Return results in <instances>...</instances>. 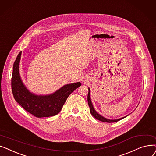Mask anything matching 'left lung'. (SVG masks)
Here are the masks:
<instances>
[{
    "label": "left lung",
    "mask_w": 156,
    "mask_h": 156,
    "mask_svg": "<svg viewBox=\"0 0 156 156\" xmlns=\"http://www.w3.org/2000/svg\"><path fill=\"white\" fill-rule=\"evenodd\" d=\"M88 90H89V92H88V94H87V103H88L89 107H90V112H91V115L94 118H96V119H98L102 122H115L118 121H120L121 119H123V118H121V119H115V120H110V119H106L105 117H102L100 114H98L97 112H96L93 108V106L92 105V103L91 101V98H90V89H88Z\"/></svg>",
    "instance_id": "1"
}]
</instances>
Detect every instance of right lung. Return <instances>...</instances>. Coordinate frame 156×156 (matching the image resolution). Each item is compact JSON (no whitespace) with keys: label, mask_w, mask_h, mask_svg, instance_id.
Instances as JSON below:
<instances>
[{"label":"right lung","mask_w":156,"mask_h":156,"mask_svg":"<svg viewBox=\"0 0 156 156\" xmlns=\"http://www.w3.org/2000/svg\"><path fill=\"white\" fill-rule=\"evenodd\" d=\"M21 52L13 65L11 78L12 92L15 100L26 111L38 118L51 117L60 112L69 96L81 84H66L53 94L47 96L35 95L23 85L19 73V63Z\"/></svg>","instance_id":"add662e5"}]
</instances>
